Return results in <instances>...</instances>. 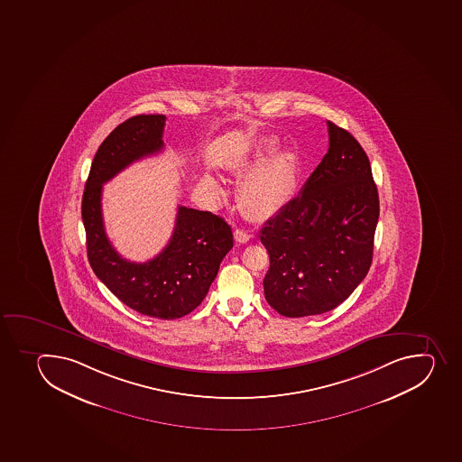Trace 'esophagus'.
Here are the masks:
<instances>
[{
  "label": "esophagus",
  "instance_id": "esophagus-1",
  "mask_svg": "<svg viewBox=\"0 0 462 462\" xmlns=\"http://www.w3.org/2000/svg\"><path fill=\"white\" fill-rule=\"evenodd\" d=\"M235 237H236V241L239 242V244H245V242L250 241L251 237H253V235L246 232V230L236 229L235 230Z\"/></svg>",
  "mask_w": 462,
  "mask_h": 462
}]
</instances>
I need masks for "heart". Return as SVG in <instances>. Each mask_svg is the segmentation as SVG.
Wrapping results in <instances>:
<instances>
[{
    "label": "heart",
    "mask_w": 462,
    "mask_h": 462,
    "mask_svg": "<svg viewBox=\"0 0 462 462\" xmlns=\"http://www.w3.org/2000/svg\"><path fill=\"white\" fill-rule=\"evenodd\" d=\"M277 150L273 139L260 142L245 166L257 167L242 180L239 199L242 205L254 216H268L277 211L291 198L296 180V160L289 152H280L270 160ZM269 159V161L267 160Z\"/></svg>",
    "instance_id": "obj_1"
}]
</instances>
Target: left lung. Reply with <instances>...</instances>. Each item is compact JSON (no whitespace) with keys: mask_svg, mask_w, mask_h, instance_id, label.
Masks as SVG:
<instances>
[{"mask_svg":"<svg viewBox=\"0 0 462 462\" xmlns=\"http://www.w3.org/2000/svg\"><path fill=\"white\" fill-rule=\"evenodd\" d=\"M329 150L298 198L260 230L268 250L264 298L286 317L338 307L366 277L377 227V185L364 148L328 123Z\"/></svg>","mask_w":462,"mask_h":462,"instance_id":"1","label":"left lung"}]
</instances>
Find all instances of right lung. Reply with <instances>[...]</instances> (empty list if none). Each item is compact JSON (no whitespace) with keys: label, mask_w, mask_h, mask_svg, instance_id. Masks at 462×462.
<instances>
[{"label":"right lung","mask_w":462,"mask_h":462,"mask_svg":"<svg viewBox=\"0 0 462 462\" xmlns=\"http://www.w3.org/2000/svg\"><path fill=\"white\" fill-rule=\"evenodd\" d=\"M164 115H136L106 137L94 157L82 198L87 253L94 273L121 302L143 316L173 320L202 303L233 233L221 217L178 207L171 241L154 259L136 263L121 257L106 235L103 184L133 162L163 150Z\"/></svg>","instance_id":"add662e5"}]
</instances>
